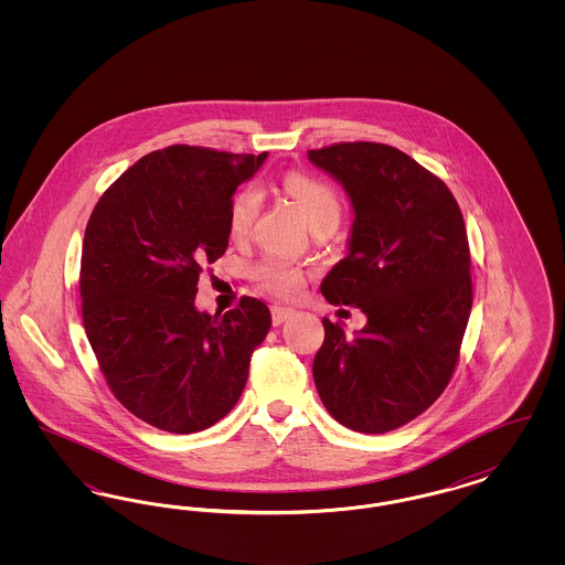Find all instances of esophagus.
<instances>
[{
  "label": "esophagus",
  "mask_w": 565,
  "mask_h": 565,
  "mask_svg": "<svg viewBox=\"0 0 565 565\" xmlns=\"http://www.w3.org/2000/svg\"><path fill=\"white\" fill-rule=\"evenodd\" d=\"M292 313H295L292 307H284V305H273L270 307V316H273V323L275 326H281Z\"/></svg>",
  "instance_id": "34e87169"
}]
</instances>
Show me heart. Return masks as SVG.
<instances>
[{
	"label": "heart",
	"mask_w": 565,
	"mask_h": 565,
	"mask_svg": "<svg viewBox=\"0 0 565 565\" xmlns=\"http://www.w3.org/2000/svg\"><path fill=\"white\" fill-rule=\"evenodd\" d=\"M284 186L298 205V210L305 215V220L316 224L323 217H339L341 203L337 192L323 184L320 180L305 175V173H288L284 180ZM260 212V192L254 186H247L231 203L228 212V228L235 237L247 235L252 228L256 215ZM260 284L275 295H292L300 288V270L296 269L292 263H288L281 256H269L263 260V265L256 270Z\"/></svg>",
	"instance_id": "obj_1"
}]
</instances>
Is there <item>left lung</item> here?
Segmentation results:
<instances>
[{
    "instance_id": "8db88e82",
    "label": "left lung",
    "mask_w": 565,
    "mask_h": 565,
    "mask_svg": "<svg viewBox=\"0 0 565 565\" xmlns=\"http://www.w3.org/2000/svg\"><path fill=\"white\" fill-rule=\"evenodd\" d=\"M309 161L351 203L348 256L323 277L328 302L353 305L364 328L323 318L313 379L326 411L362 434L396 430L447 387L472 309L470 247L454 194L401 150L337 143Z\"/></svg>"
}]
</instances>
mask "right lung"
Wrapping results in <instances>:
<instances>
[{"instance_id": "add662e5", "label": "right lung", "mask_w": 565, "mask_h": 565, "mask_svg": "<svg viewBox=\"0 0 565 565\" xmlns=\"http://www.w3.org/2000/svg\"><path fill=\"white\" fill-rule=\"evenodd\" d=\"M267 161L169 146L127 169L95 205L82 243V320L114 396L159 430L226 417L270 328L269 307L199 311V275L228 247L233 194Z\"/></svg>"}]
</instances>
